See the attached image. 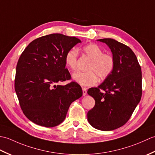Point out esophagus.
Instances as JSON below:
<instances>
[{
	"mask_svg": "<svg viewBox=\"0 0 155 155\" xmlns=\"http://www.w3.org/2000/svg\"><path fill=\"white\" fill-rule=\"evenodd\" d=\"M82 89H83V96H86L87 94V89L85 88H82Z\"/></svg>",
	"mask_w": 155,
	"mask_h": 155,
	"instance_id": "1",
	"label": "esophagus"
}]
</instances>
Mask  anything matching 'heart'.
Masks as SVG:
<instances>
[{
  "mask_svg": "<svg viewBox=\"0 0 155 155\" xmlns=\"http://www.w3.org/2000/svg\"><path fill=\"white\" fill-rule=\"evenodd\" d=\"M82 51L85 55L91 59L87 72L78 71L72 74L74 81L84 87L93 86L96 84L98 77L104 79L113 72L114 67V60L113 56L108 53H103L99 46L91 43L84 46ZM78 52L75 49L69 50L65 55L64 61L67 67L71 70L77 68Z\"/></svg>",
  "mask_w": 155,
  "mask_h": 155,
  "instance_id": "obj_1",
  "label": "heart"
}]
</instances>
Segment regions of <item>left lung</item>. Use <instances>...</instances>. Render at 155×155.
<instances>
[{"mask_svg": "<svg viewBox=\"0 0 155 155\" xmlns=\"http://www.w3.org/2000/svg\"><path fill=\"white\" fill-rule=\"evenodd\" d=\"M107 44L113 54L112 73L98 87L88 90L94 107L88 112L92 127L108 131L119 128L129 120L142 96V72L131 49L113 38L97 40Z\"/></svg>", "mask_w": 155, "mask_h": 155, "instance_id": "obj_1", "label": "left lung"}]
</instances>
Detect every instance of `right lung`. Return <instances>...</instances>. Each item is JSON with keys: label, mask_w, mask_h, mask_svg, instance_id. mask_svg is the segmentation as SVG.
Returning <instances> with one entry per match:
<instances>
[{"label": "right lung", "mask_w": 155, "mask_h": 155, "mask_svg": "<svg viewBox=\"0 0 155 155\" xmlns=\"http://www.w3.org/2000/svg\"><path fill=\"white\" fill-rule=\"evenodd\" d=\"M80 39L51 34L35 39L22 52L17 62L15 88L23 113L32 123L53 127L64 121L72 102L82 97L79 84L69 80L65 68L67 52Z\"/></svg>", "instance_id": "obj_1"}]
</instances>
